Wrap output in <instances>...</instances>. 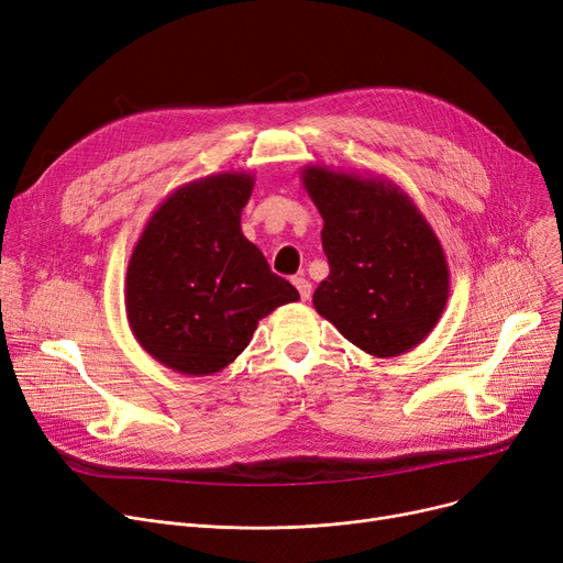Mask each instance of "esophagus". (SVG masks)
I'll return each instance as SVG.
<instances>
[{"instance_id":"1","label":"esophagus","mask_w":563,"mask_h":563,"mask_svg":"<svg viewBox=\"0 0 563 563\" xmlns=\"http://www.w3.org/2000/svg\"><path fill=\"white\" fill-rule=\"evenodd\" d=\"M294 283V287L299 289V294H301V301H308L310 299V294H312V285H310V280H306L303 276H297L291 280Z\"/></svg>"}]
</instances>
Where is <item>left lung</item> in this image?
Here are the masks:
<instances>
[{
  "instance_id": "8db88e82",
  "label": "left lung",
  "mask_w": 563,
  "mask_h": 563,
  "mask_svg": "<svg viewBox=\"0 0 563 563\" xmlns=\"http://www.w3.org/2000/svg\"><path fill=\"white\" fill-rule=\"evenodd\" d=\"M301 180L323 219L331 266L314 289V310L376 358L422 344L445 312L450 266L418 205L378 175L310 164Z\"/></svg>"
}]
</instances>
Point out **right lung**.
I'll return each mask as SVG.
<instances>
[{
	"label": "right lung",
	"instance_id": "right-lung-1",
	"mask_svg": "<svg viewBox=\"0 0 563 563\" xmlns=\"http://www.w3.org/2000/svg\"><path fill=\"white\" fill-rule=\"evenodd\" d=\"M255 187L223 170L177 187L147 219L130 255L125 312L132 335L164 367L210 376L249 346L257 321L299 291L272 274L242 232Z\"/></svg>",
	"mask_w": 563,
	"mask_h": 563
}]
</instances>
